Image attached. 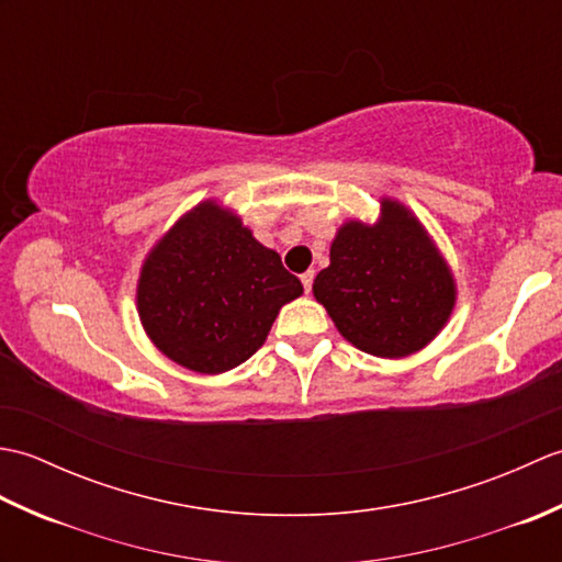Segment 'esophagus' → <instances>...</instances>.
<instances>
[{
	"label": "esophagus",
	"instance_id": "34e87169",
	"mask_svg": "<svg viewBox=\"0 0 562 562\" xmlns=\"http://www.w3.org/2000/svg\"><path fill=\"white\" fill-rule=\"evenodd\" d=\"M302 284H304V292H312V288H314V270H306L302 274Z\"/></svg>",
	"mask_w": 562,
	"mask_h": 562
}]
</instances>
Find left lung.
Segmentation results:
<instances>
[{"label":"left lung","mask_w":562,"mask_h":562,"mask_svg":"<svg viewBox=\"0 0 562 562\" xmlns=\"http://www.w3.org/2000/svg\"><path fill=\"white\" fill-rule=\"evenodd\" d=\"M381 222H348L330 246L314 296L355 348L376 357L413 355L453 308V280L413 214L381 202Z\"/></svg>","instance_id":"left-lung-1"}]
</instances>
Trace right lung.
Segmentation results:
<instances>
[{"label":"right lung","instance_id":"1","mask_svg":"<svg viewBox=\"0 0 562 562\" xmlns=\"http://www.w3.org/2000/svg\"><path fill=\"white\" fill-rule=\"evenodd\" d=\"M302 292L300 278L241 220L202 202L149 254L137 306L166 357L220 374L246 362L266 342L280 306Z\"/></svg>","mask_w":562,"mask_h":562}]
</instances>
